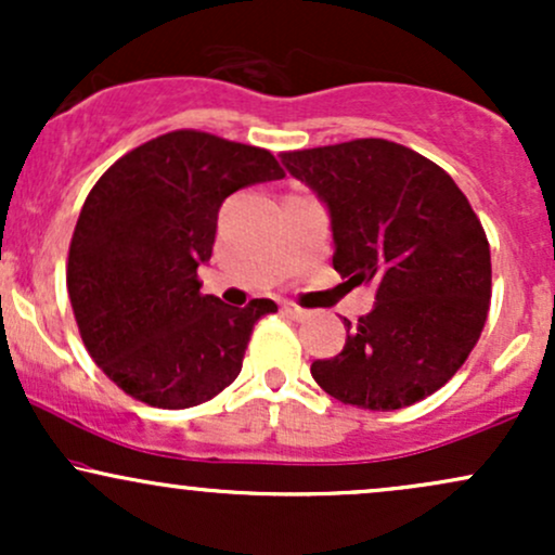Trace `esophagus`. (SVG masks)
<instances>
[{"mask_svg": "<svg viewBox=\"0 0 555 555\" xmlns=\"http://www.w3.org/2000/svg\"><path fill=\"white\" fill-rule=\"evenodd\" d=\"M282 310L289 318H295V321H305V318H308V310H302V308H297L295 302H284L282 305Z\"/></svg>", "mask_w": 555, "mask_h": 555, "instance_id": "obj_1", "label": "esophagus"}]
</instances>
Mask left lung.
Returning <instances> with one entry per match:
<instances>
[{"label": "left lung", "instance_id": "obj_1", "mask_svg": "<svg viewBox=\"0 0 555 555\" xmlns=\"http://www.w3.org/2000/svg\"><path fill=\"white\" fill-rule=\"evenodd\" d=\"M292 177L328 206L334 269L375 284L347 344L310 373L344 404L388 412L430 397L480 339L490 245L467 195L430 158L384 138L286 151Z\"/></svg>", "mask_w": 555, "mask_h": 555}]
</instances>
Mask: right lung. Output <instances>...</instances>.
I'll return each instance as SVG.
<instances>
[{"label": "right lung", "instance_id": "add662e5", "mask_svg": "<svg viewBox=\"0 0 555 555\" xmlns=\"http://www.w3.org/2000/svg\"><path fill=\"white\" fill-rule=\"evenodd\" d=\"M282 177L271 151L175 130L93 184L69 242L67 292L88 354L127 397L188 410L237 378L253 326L279 308L203 295L197 266L214 253L221 203Z\"/></svg>", "mask_w": 555, "mask_h": 555}]
</instances>
